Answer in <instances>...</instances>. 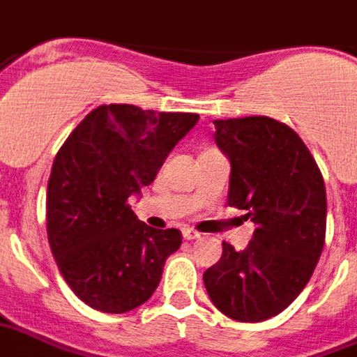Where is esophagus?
I'll return each mask as SVG.
<instances>
[{
    "instance_id": "1",
    "label": "esophagus",
    "mask_w": 357,
    "mask_h": 357,
    "mask_svg": "<svg viewBox=\"0 0 357 357\" xmlns=\"http://www.w3.org/2000/svg\"><path fill=\"white\" fill-rule=\"evenodd\" d=\"M182 238L192 241V239H199V234L194 232V230H190V228H184V230H182Z\"/></svg>"
}]
</instances>
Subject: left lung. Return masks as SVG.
Masks as SVG:
<instances>
[{
    "label": "left lung",
    "mask_w": 357,
    "mask_h": 357,
    "mask_svg": "<svg viewBox=\"0 0 357 357\" xmlns=\"http://www.w3.org/2000/svg\"><path fill=\"white\" fill-rule=\"evenodd\" d=\"M213 123V139L230 160L228 205L257 228L243 251L222 243L204 283L225 316L257 324L285 310L310 282L325 243L324 176L285 123L266 116Z\"/></svg>",
    "instance_id": "left-lung-1"
}]
</instances>
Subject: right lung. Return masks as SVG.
<instances>
[{
    "label": "right lung",
    "instance_id": "add662e5",
    "mask_svg": "<svg viewBox=\"0 0 357 357\" xmlns=\"http://www.w3.org/2000/svg\"><path fill=\"white\" fill-rule=\"evenodd\" d=\"M197 114L98 106L56 153L47 184V236L62 278L95 310L123 314L158 289L176 228L137 218L129 197L158 171L197 123Z\"/></svg>",
    "mask_w": 357,
    "mask_h": 357
}]
</instances>
